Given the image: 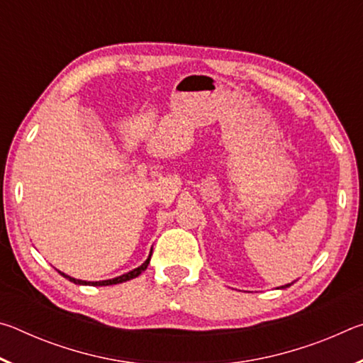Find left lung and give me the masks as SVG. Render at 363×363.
Instances as JSON below:
<instances>
[{"label":"left lung","mask_w":363,"mask_h":363,"mask_svg":"<svg viewBox=\"0 0 363 363\" xmlns=\"http://www.w3.org/2000/svg\"><path fill=\"white\" fill-rule=\"evenodd\" d=\"M293 284H288V285H284V286H279L280 288V290H284V288H288V286H291Z\"/></svg>","instance_id":"1"}]
</instances>
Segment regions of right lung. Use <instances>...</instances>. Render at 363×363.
<instances>
[{
	"label": "right lung",
	"mask_w": 363,
	"mask_h": 363,
	"mask_svg": "<svg viewBox=\"0 0 363 363\" xmlns=\"http://www.w3.org/2000/svg\"><path fill=\"white\" fill-rule=\"evenodd\" d=\"M150 257H152V251H150L149 257H147V259H145V262H144V264H140L139 267H136V269L130 270V272H126V274L120 275V277L108 279V280H101V281H86V280H78V279H73V277H70V275H67V274H64V272H60V270H59V274L62 275V277H65L67 280H70V281H73V284H77V285H93V286H107V285H116V284H123V281H128V280H131V279H136L138 275L143 274L144 270L147 269V266H149V262H150Z\"/></svg>",
	"instance_id": "1"
}]
</instances>
